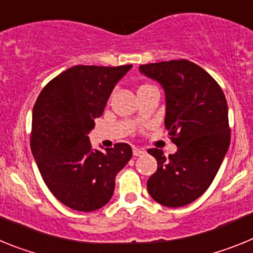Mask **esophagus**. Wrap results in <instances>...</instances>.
Segmentation results:
<instances>
[{
	"mask_svg": "<svg viewBox=\"0 0 253 253\" xmlns=\"http://www.w3.org/2000/svg\"><path fill=\"white\" fill-rule=\"evenodd\" d=\"M146 153V151L144 149H140V148H133V154L135 156V157H139V156H142V154Z\"/></svg>",
	"mask_w": 253,
	"mask_h": 253,
	"instance_id": "esophagus-1",
	"label": "esophagus"
}]
</instances>
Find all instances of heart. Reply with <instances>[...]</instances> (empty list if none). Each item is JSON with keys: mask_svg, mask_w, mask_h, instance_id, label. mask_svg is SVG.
Instances as JSON below:
<instances>
[{"mask_svg": "<svg viewBox=\"0 0 253 253\" xmlns=\"http://www.w3.org/2000/svg\"><path fill=\"white\" fill-rule=\"evenodd\" d=\"M147 86H148V84H147Z\"/></svg>", "mask_w": 253, "mask_h": 253, "instance_id": "heart-1", "label": "heart"}]
</instances>
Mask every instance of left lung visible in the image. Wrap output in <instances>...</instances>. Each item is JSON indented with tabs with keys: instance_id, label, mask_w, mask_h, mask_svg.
I'll list each match as a JSON object with an SVG mask.
<instances>
[{
	"instance_id": "obj_1",
	"label": "left lung",
	"mask_w": 253,
	"mask_h": 253,
	"mask_svg": "<svg viewBox=\"0 0 253 253\" xmlns=\"http://www.w3.org/2000/svg\"><path fill=\"white\" fill-rule=\"evenodd\" d=\"M143 75L166 92V125L177 152L157 160V171L147 181L152 198L169 208L184 207L207 191L231 142L228 105L223 90L207 71L187 59L142 64Z\"/></svg>"
}]
</instances>
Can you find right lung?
I'll return each instance as SVG.
<instances>
[{
	"mask_svg": "<svg viewBox=\"0 0 253 253\" xmlns=\"http://www.w3.org/2000/svg\"><path fill=\"white\" fill-rule=\"evenodd\" d=\"M130 68L75 66L48 82L38 96L31 152L50 193L71 209L93 211L107 204L115 176L131 158L126 143L92 151L87 137L114 86Z\"/></svg>",
	"mask_w": 253,
	"mask_h": 253,
	"instance_id": "1",
	"label": "right lung"
}]
</instances>
